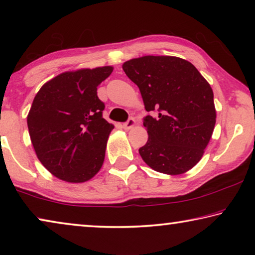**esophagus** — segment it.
I'll list each match as a JSON object with an SVG mask.
<instances>
[{
	"label": "esophagus",
	"instance_id": "obj_1",
	"mask_svg": "<svg viewBox=\"0 0 255 255\" xmlns=\"http://www.w3.org/2000/svg\"><path fill=\"white\" fill-rule=\"evenodd\" d=\"M133 126H135V119H133L132 117H130L129 118L126 123H124V125H123V127H124V129H130V128H132Z\"/></svg>",
	"mask_w": 255,
	"mask_h": 255
}]
</instances>
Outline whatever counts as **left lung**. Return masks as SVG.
Listing matches in <instances>:
<instances>
[{
  "instance_id": "left-lung-1",
  "label": "left lung",
  "mask_w": 255,
  "mask_h": 255,
  "mask_svg": "<svg viewBox=\"0 0 255 255\" xmlns=\"http://www.w3.org/2000/svg\"><path fill=\"white\" fill-rule=\"evenodd\" d=\"M146 111L148 140L139 148L144 162L161 173L178 175L200 161L216 124L214 93L199 71L174 56H144L124 63Z\"/></svg>"
}]
</instances>
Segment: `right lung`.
<instances>
[{
  "label": "right lung",
  "mask_w": 255,
  "mask_h": 255,
  "mask_svg": "<svg viewBox=\"0 0 255 255\" xmlns=\"http://www.w3.org/2000/svg\"><path fill=\"white\" fill-rule=\"evenodd\" d=\"M111 66L65 72L41 86L27 123L34 152L56 178L80 183L100 171L114 129L102 117L98 86Z\"/></svg>",
  "instance_id": "obj_1"
}]
</instances>
